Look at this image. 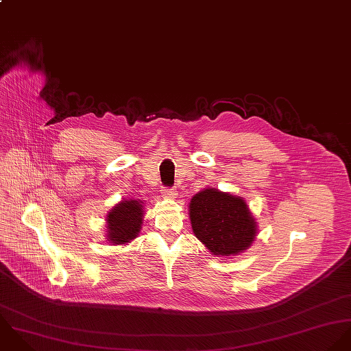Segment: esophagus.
Here are the masks:
<instances>
[{"label":"esophagus","instance_id":"1","mask_svg":"<svg viewBox=\"0 0 351 351\" xmlns=\"http://www.w3.org/2000/svg\"><path fill=\"white\" fill-rule=\"evenodd\" d=\"M162 195L168 197V198H175L176 197V191L172 187H162Z\"/></svg>","mask_w":351,"mask_h":351}]
</instances>
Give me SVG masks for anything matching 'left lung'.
I'll return each instance as SVG.
<instances>
[{
	"instance_id": "1",
	"label": "left lung",
	"mask_w": 351,
	"mask_h": 351,
	"mask_svg": "<svg viewBox=\"0 0 351 351\" xmlns=\"http://www.w3.org/2000/svg\"><path fill=\"white\" fill-rule=\"evenodd\" d=\"M193 230L214 255L229 256L248 248L256 236L255 218L244 199L206 189L190 202Z\"/></svg>"
}]
</instances>
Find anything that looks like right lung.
<instances>
[{
  "label": "right lung",
  "instance_id": "obj_1",
  "mask_svg": "<svg viewBox=\"0 0 351 351\" xmlns=\"http://www.w3.org/2000/svg\"><path fill=\"white\" fill-rule=\"evenodd\" d=\"M142 202L123 201L118 204L107 215L108 241L114 244H125L136 239L140 233L142 223Z\"/></svg>",
  "mask_w": 351,
  "mask_h": 351
}]
</instances>
